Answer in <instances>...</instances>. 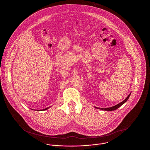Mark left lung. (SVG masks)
Listing matches in <instances>:
<instances>
[{"label":"left lung","mask_w":150,"mask_h":150,"mask_svg":"<svg viewBox=\"0 0 150 150\" xmlns=\"http://www.w3.org/2000/svg\"><path fill=\"white\" fill-rule=\"evenodd\" d=\"M129 98V96L128 97H127V98L124 100L122 102H121V103L114 106V107H110V108H99L100 110H103V111H114V110H116L117 109H118V108H120V107H121L122 105H123L125 103L127 102V101L128 100ZM96 108V107H95ZM96 108H98L97 107Z\"/></svg>","instance_id":"1"}]
</instances>
